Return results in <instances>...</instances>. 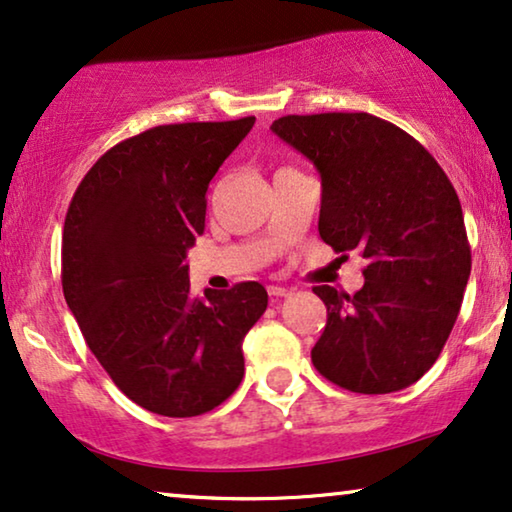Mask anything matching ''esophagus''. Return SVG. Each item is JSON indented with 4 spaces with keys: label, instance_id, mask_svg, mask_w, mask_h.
Here are the masks:
<instances>
[{
    "label": "esophagus",
    "instance_id": "obj_1",
    "mask_svg": "<svg viewBox=\"0 0 512 512\" xmlns=\"http://www.w3.org/2000/svg\"><path fill=\"white\" fill-rule=\"evenodd\" d=\"M269 294H271V297L280 299V297H290L292 290H290V287H283V285H269Z\"/></svg>",
    "mask_w": 512,
    "mask_h": 512
}]
</instances>
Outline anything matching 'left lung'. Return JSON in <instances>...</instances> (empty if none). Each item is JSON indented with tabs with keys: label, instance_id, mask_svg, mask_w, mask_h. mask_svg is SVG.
<instances>
[{
	"label": "left lung",
	"instance_id": "obj_1",
	"mask_svg": "<svg viewBox=\"0 0 512 512\" xmlns=\"http://www.w3.org/2000/svg\"><path fill=\"white\" fill-rule=\"evenodd\" d=\"M271 132L318 169L322 241L366 259L352 297L313 287L327 306L315 369L359 394L413 385L441 355L471 276L450 178L413 136L371 113L285 115Z\"/></svg>",
	"mask_w": 512,
	"mask_h": 512
}]
</instances>
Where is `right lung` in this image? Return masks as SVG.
<instances>
[{"instance_id": "right-lung-1", "label": "right lung", "mask_w": 512, "mask_h": 512, "mask_svg": "<svg viewBox=\"0 0 512 512\" xmlns=\"http://www.w3.org/2000/svg\"><path fill=\"white\" fill-rule=\"evenodd\" d=\"M255 118L160 125L113 146L71 199L62 290L85 343L134 403L208 413L243 378L241 343L269 294L255 280L192 297L187 250L204 234L206 190Z\"/></svg>"}]
</instances>
